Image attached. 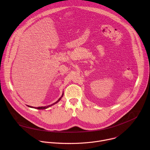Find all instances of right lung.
Segmentation results:
<instances>
[{
  "mask_svg": "<svg viewBox=\"0 0 150 150\" xmlns=\"http://www.w3.org/2000/svg\"><path fill=\"white\" fill-rule=\"evenodd\" d=\"M63 96V94H62V96H61V97L60 98H59V100L56 101V102H55V103H54L53 104H50V105H47V106H45V107H38V108H33V107H32V106H30V105H27V106H28L29 108H35V109H38V110H44V109H47V108H49V107H50V106H52V105H54V104H56L57 103H58L60 100H61V98H62V97Z\"/></svg>",
  "mask_w": 150,
  "mask_h": 150,
  "instance_id": "1",
  "label": "right lung"
}]
</instances>
